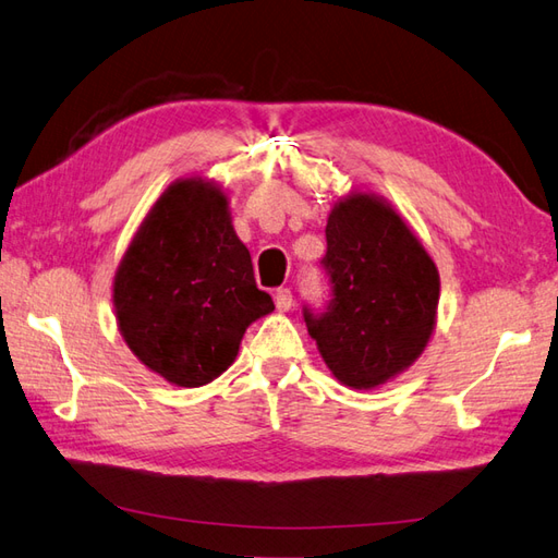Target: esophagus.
Returning <instances> with one entry per match:
<instances>
[{"label": "esophagus", "instance_id": "obj_1", "mask_svg": "<svg viewBox=\"0 0 558 558\" xmlns=\"http://www.w3.org/2000/svg\"><path fill=\"white\" fill-rule=\"evenodd\" d=\"M274 300H276V308H278V311H282V314H284V311H290V308H292V292H290L288 288H280V290H276V296H274Z\"/></svg>", "mask_w": 558, "mask_h": 558}]
</instances>
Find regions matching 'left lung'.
<instances>
[{
    "label": "left lung",
    "mask_w": 558,
    "mask_h": 558,
    "mask_svg": "<svg viewBox=\"0 0 558 558\" xmlns=\"http://www.w3.org/2000/svg\"><path fill=\"white\" fill-rule=\"evenodd\" d=\"M323 268L332 300L323 314L304 308L308 335L330 373L354 390H373L404 373L437 320L439 274L392 204L349 192L332 206Z\"/></svg>",
    "instance_id": "obj_1"
}]
</instances>
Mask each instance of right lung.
I'll use <instances>...</instances> for the list:
<instances>
[{
  "mask_svg": "<svg viewBox=\"0 0 558 558\" xmlns=\"http://www.w3.org/2000/svg\"><path fill=\"white\" fill-rule=\"evenodd\" d=\"M113 308L131 352L178 387H202L235 361L242 335L274 311L214 180L168 185L113 276Z\"/></svg>",
  "mask_w": 558,
  "mask_h": 558,
  "instance_id": "add662e5",
  "label": "right lung"
}]
</instances>
